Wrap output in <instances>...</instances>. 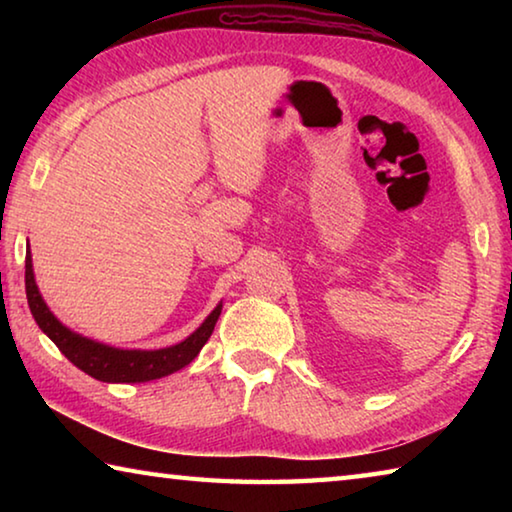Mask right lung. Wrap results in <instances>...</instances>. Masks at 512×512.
<instances>
[{
    "label": "right lung",
    "instance_id": "add662e5",
    "mask_svg": "<svg viewBox=\"0 0 512 512\" xmlns=\"http://www.w3.org/2000/svg\"><path fill=\"white\" fill-rule=\"evenodd\" d=\"M24 284H27V300L33 318L38 327L45 332L56 348L74 363L76 368L88 372L90 377L108 384H140V381H151L167 377L171 372L185 368L187 363L196 359L203 345L214 332L216 320L221 316V307L216 305L210 316L203 320V325L189 334L185 341H180L171 348L162 350H121L110 348V345L97 343L92 339L72 332L60 320L51 314L47 302L42 300L36 277H33L31 250H27V262H24Z\"/></svg>",
    "mask_w": 512,
    "mask_h": 512
}]
</instances>
